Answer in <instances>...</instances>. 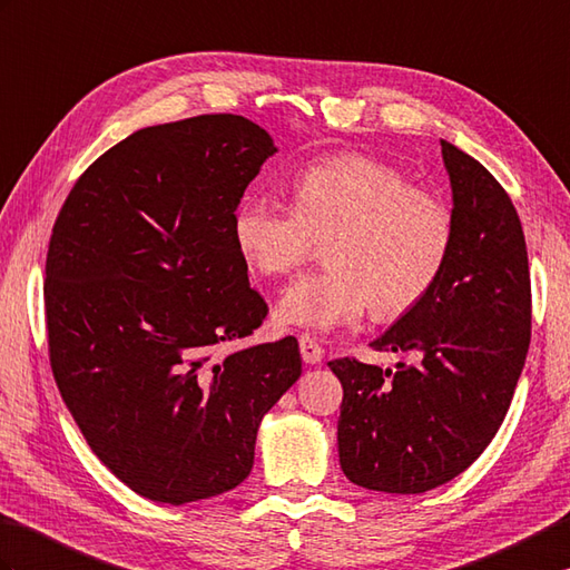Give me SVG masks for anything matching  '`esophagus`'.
<instances>
[{"label": "esophagus", "instance_id": "1", "mask_svg": "<svg viewBox=\"0 0 570 570\" xmlns=\"http://www.w3.org/2000/svg\"><path fill=\"white\" fill-rule=\"evenodd\" d=\"M298 347H301L303 362H306V364H317V362L323 360V347L317 345L315 337H311V335H301V337H298Z\"/></svg>", "mask_w": 570, "mask_h": 570}]
</instances>
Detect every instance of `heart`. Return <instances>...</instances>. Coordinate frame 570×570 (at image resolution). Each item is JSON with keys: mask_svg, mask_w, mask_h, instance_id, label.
<instances>
[{"mask_svg": "<svg viewBox=\"0 0 570 570\" xmlns=\"http://www.w3.org/2000/svg\"><path fill=\"white\" fill-rule=\"evenodd\" d=\"M294 206L247 194L230 216L235 249L259 276H284L325 243L327 267L291 284L276 317L311 333L393 321L425 301L449 264L456 220L440 196L376 157L308 163L291 181Z\"/></svg>", "mask_w": 570, "mask_h": 570, "instance_id": "b5f03b06", "label": "heart"}]
</instances>
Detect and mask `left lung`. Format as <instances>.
<instances>
[{
	"instance_id": "left-lung-1",
	"label": "left lung",
	"mask_w": 570,
	"mask_h": 570,
	"mask_svg": "<svg viewBox=\"0 0 570 570\" xmlns=\"http://www.w3.org/2000/svg\"><path fill=\"white\" fill-rule=\"evenodd\" d=\"M456 220L432 294L372 342L415 354L395 372L352 356L342 383L340 466L368 491L425 493L466 471L505 420L532 333V286L518 210L479 160L442 140Z\"/></svg>"
}]
</instances>
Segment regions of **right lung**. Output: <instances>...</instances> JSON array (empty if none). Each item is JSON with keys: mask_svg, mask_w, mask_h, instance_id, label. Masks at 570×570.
<instances>
[{"mask_svg": "<svg viewBox=\"0 0 570 570\" xmlns=\"http://www.w3.org/2000/svg\"><path fill=\"white\" fill-rule=\"evenodd\" d=\"M274 153L235 114L140 128L85 169L52 225V376L91 452L148 500L240 485L262 417L301 376L296 337L214 356L269 313L230 216Z\"/></svg>", "mask_w": 570, "mask_h": 570, "instance_id": "obj_1", "label": "right lung"}]
</instances>
